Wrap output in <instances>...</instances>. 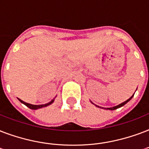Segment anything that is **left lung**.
Returning a JSON list of instances; mask_svg holds the SVG:
<instances>
[{
    "mask_svg": "<svg viewBox=\"0 0 149 149\" xmlns=\"http://www.w3.org/2000/svg\"><path fill=\"white\" fill-rule=\"evenodd\" d=\"M133 96H134V95H132V96H131V98H129L128 100H126V101H125V102H122V103H120V104L117 105V106H116V107H110V108H103V107H99V106H96V105H95V106H96V107H100V108H102V109H109V110H114V109H118V108H120V107H123V106H124V105L126 104L127 102H128L129 101H130V100H131V99H132V97H133ZM92 103H93V104H94V103H93V102H92ZM94 105H95V104H94Z\"/></svg>",
    "mask_w": 149,
    "mask_h": 149,
    "instance_id": "8db88e82",
    "label": "left lung"
}]
</instances>
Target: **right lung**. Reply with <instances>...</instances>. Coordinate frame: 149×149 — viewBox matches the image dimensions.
Masks as SVG:
<instances>
[{
	"mask_svg": "<svg viewBox=\"0 0 149 149\" xmlns=\"http://www.w3.org/2000/svg\"><path fill=\"white\" fill-rule=\"evenodd\" d=\"M18 100L20 101L22 103H23V104H25V106L27 107H29V109H40V108H42V107H47V106H49V105L52 104L53 102H54V100H51L50 102H48V103H47V104H42V105H33V104H30V103H27V102H24V101H22V100H20V99H18Z\"/></svg>",
	"mask_w": 149,
	"mask_h": 149,
	"instance_id": "1",
	"label": "right lung"
}]
</instances>
